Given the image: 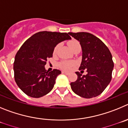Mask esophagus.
<instances>
[{"instance_id": "esophagus-1", "label": "esophagus", "mask_w": 128, "mask_h": 128, "mask_svg": "<svg viewBox=\"0 0 128 128\" xmlns=\"http://www.w3.org/2000/svg\"><path fill=\"white\" fill-rule=\"evenodd\" d=\"M62 72L63 74H70V72H67V71H62Z\"/></svg>"}]
</instances>
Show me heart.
Instances as JSON below:
<instances>
[{
	"mask_svg": "<svg viewBox=\"0 0 128 128\" xmlns=\"http://www.w3.org/2000/svg\"><path fill=\"white\" fill-rule=\"evenodd\" d=\"M68 45H69V46H70V49H71L72 52L74 51L76 48H77L78 47L80 46V43H79V42H78L77 41H76V40H72V41L69 42ZM59 46H60L59 44H58V45H57L56 46V48H55V49H54V55H56V54H57V51H58V48H59ZM73 65H74V63L72 62L63 61V62H61L59 64L60 67L62 69H63V70H70V69L72 68V66Z\"/></svg>",
	"mask_w": 128,
	"mask_h": 128,
	"instance_id": "obj_1",
	"label": "heart"
}]
</instances>
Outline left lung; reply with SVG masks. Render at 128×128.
Listing matches in <instances>:
<instances>
[{"instance_id": "left-lung-1", "label": "left lung", "mask_w": 128, "mask_h": 128, "mask_svg": "<svg viewBox=\"0 0 128 128\" xmlns=\"http://www.w3.org/2000/svg\"><path fill=\"white\" fill-rule=\"evenodd\" d=\"M80 42L82 50V60L79 70H87L82 75L76 72L78 78L71 82V89L84 98L96 97L104 91L112 80L114 68L112 56L103 41L88 32H69Z\"/></svg>"}]
</instances>
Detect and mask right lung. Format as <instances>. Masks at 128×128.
I'll return each mask as SVG.
<instances>
[{
    "label": "right lung",
    "mask_w": 128,
    "mask_h": 128,
    "mask_svg": "<svg viewBox=\"0 0 128 128\" xmlns=\"http://www.w3.org/2000/svg\"><path fill=\"white\" fill-rule=\"evenodd\" d=\"M71 39L67 33L42 31L22 44L16 54L13 69L17 86L25 94L38 98L51 91L61 71L56 69L47 71L44 68L47 58L52 57L57 44Z\"/></svg>",
    "instance_id": "obj_1"
}]
</instances>
